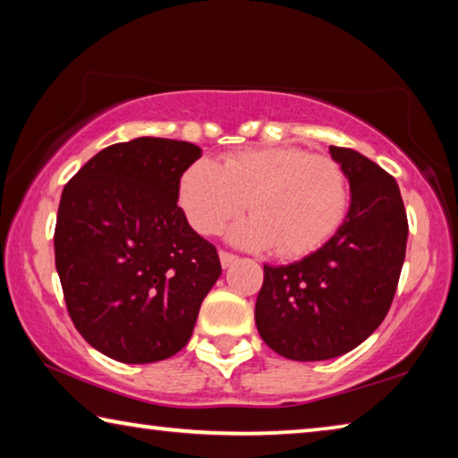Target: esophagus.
<instances>
[{"instance_id": "esophagus-1", "label": "esophagus", "mask_w": 458, "mask_h": 458, "mask_svg": "<svg viewBox=\"0 0 458 458\" xmlns=\"http://www.w3.org/2000/svg\"><path fill=\"white\" fill-rule=\"evenodd\" d=\"M236 260H238L236 254L226 252V250H220V262H222L224 268H228V267L232 265V262H236Z\"/></svg>"}]
</instances>
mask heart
<instances>
[{
	"label": "heart",
	"instance_id": "b5f03b06",
	"mask_svg": "<svg viewBox=\"0 0 458 458\" xmlns=\"http://www.w3.org/2000/svg\"><path fill=\"white\" fill-rule=\"evenodd\" d=\"M250 218L230 230L240 246H276L284 259L303 257L335 234L350 208L347 175L329 155L275 145L228 153L222 164L201 157L177 185L185 218L199 234H216L246 208Z\"/></svg>",
	"mask_w": 458,
	"mask_h": 458
}]
</instances>
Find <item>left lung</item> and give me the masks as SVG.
<instances>
[{"instance_id":"8db88e82","label":"left lung","mask_w":458,"mask_h":458,"mask_svg":"<svg viewBox=\"0 0 458 458\" xmlns=\"http://www.w3.org/2000/svg\"><path fill=\"white\" fill-rule=\"evenodd\" d=\"M350 180L352 204L327 242L293 265H265L254 319L265 344L294 361L344 355L390 311L406 257L408 220L400 188L374 161L329 147Z\"/></svg>"}]
</instances>
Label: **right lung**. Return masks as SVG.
<instances>
[{
  "label": "right lung",
  "mask_w": 458,
  "mask_h": 458,
  "mask_svg": "<svg viewBox=\"0 0 458 458\" xmlns=\"http://www.w3.org/2000/svg\"><path fill=\"white\" fill-rule=\"evenodd\" d=\"M199 157L193 143L139 137L98 151L64 185L56 270L74 327L106 358H172L222 275L214 244L177 206L180 177Z\"/></svg>",
  "instance_id": "right-lung-1"
}]
</instances>
